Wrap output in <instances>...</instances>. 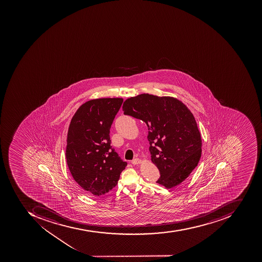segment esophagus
<instances>
[{
  "label": "esophagus",
  "mask_w": 262,
  "mask_h": 262,
  "mask_svg": "<svg viewBox=\"0 0 262 262\" xmlns=\"http://www.w3.org/2000/svg\"><path fill=\"white\" fill-rule=\"evenodd\" d=\"M141 163V160H139V159L136 158L135 160H132V163L134 164V165H137L139 163Z\"/></svg>",
  "instance_id": "34e87169"
}]
</instances>
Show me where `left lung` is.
Listing matches in <instances>:
<instances>
[{
  "label": "left lung",
  "instance_id": "left-lung-1",
  "mask_svg": "<svg viewBox=\"0 0 262 262\" xmlns=\"http://www.w3.org/2000/svg\"><path fill=\"white\" fill-rule=\"evenodd\" d=\"M123 111L147 124L151 161L160 173L156 183L171 188L188 178L200 161L202 147L189 109L172 97L142 94L126 99Z\"/></svg>",
  "mask_w": 262,
  "mask_h": 262
}]
</instances>
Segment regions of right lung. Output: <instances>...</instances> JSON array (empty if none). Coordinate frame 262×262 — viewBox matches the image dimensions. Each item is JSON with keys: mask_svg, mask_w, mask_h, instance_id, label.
<instances>
[{"mask_svg": "<svg viewBox=\"0 0 262 262\" xmlns=\"http://www.w3.org/2000/svg\"><path fill=\"white\" fill-rule=\"evenodd\" d=\"M123 99L106 98L82 104L71 119L66 150L67 165L77 184L99 196L118 184L127 165L111 146L110 129Z\"/></svg>", "mask_w": 262, "mask_h": 262, "instance_id": "right-lung-1", "label": "right lung"}]
</instances>
